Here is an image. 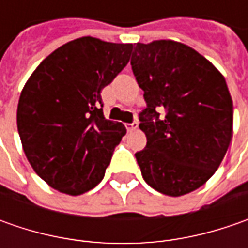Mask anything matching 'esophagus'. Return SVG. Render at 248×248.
<instances>
[{"instance_id":"esophagus-1","label":"esophagus","mask_w":248,"mask_h":248,"mask_svg":"<svg viewBox=\"0 0 248 248\" xmlns=\"http://www.w3.org/2000/svg\"><path fill=\"white\" fill-rule=\"evenodd\" d=\"M125 127L128 131H134V129L138 128V123L137 121H134V123H131V124H125Z\"/></svg>"}]
</instances>
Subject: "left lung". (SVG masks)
Wrapping results in <instances>:
<instances>
[{"label": "left lung", "mask_w": 248, "mask_h": 248, "mask_svg": "<svg viewBox=\"0 0 248 248\" xmlns=\"http://www.w3.org/2000/svg\"><path fill=\"white\" fill-rule=\"evenodd\" d=\"M131 66L148 105L139 117L146 148L135 153L142 176L163 195H187L214 175L232 140L233 102L225 77L174 40L137 43Z\"/></svg>", "instance_id": "8db88e82"}]
</instances>
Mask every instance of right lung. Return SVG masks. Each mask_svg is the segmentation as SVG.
Masks as SVG:
<instances>
[{
  "label": "right lung",
  "instance_id": "right-lung-1",
  "mask_svg": "<svg viewBox=\"0 0 248 248\" xmlns=\"http://www.w3.org/2000/svg\"><path fill=\"white\" fill-rule=\"evenodd\" d=\"M132 44L81 37L31 73L17 103L22 146L35 174L64 195L93 189L127 129L105 119L102 90L129 61Z\"/></svg>",
  "mask_w": 248,
  "mask_h": 248
}]
</instances>
